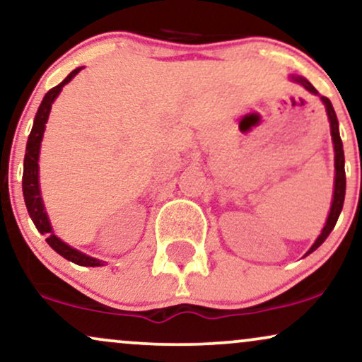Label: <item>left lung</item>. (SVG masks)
Listing matches in <instances>:
<instances>
[{
    "label": "left lung",
    "instance_id": "8db88e82",
    "mask_svg": "<svg viewBox=\"0 0 362 362\" xmlns=\"http://www.w3.org/2000/svg\"><path fill=\"white\" fill-rule=\"evenodd\" d=\"M291 80L296 81V83L303 85L304 88L309 91V93H313V95H315V97L321 98V102L324 103V107H326L329 127H331L332 145H334V172H336V175H334V192H332L331 210H329L327 221H326V223H324V228L321 230V234H319V237H317V239H315L314 244L310 245V249L308 250V252L304 254V257H308V255H309L310 252H314V250L317 249L319 245H322V242L327 239L329 234H331L334 226H336L337 218H339V215H341L342 205H344V195H346L344 150H342V140H341V135H339V122H337L336 112H334L331 100L326 98V97H321V95H319V91L315 90L314 86L310 85L308 80L303 78V76H299V75H291Z\"/></svg>",
    "mask_w": 362,
    "mask_h": 362
}]
</instances>
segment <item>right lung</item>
<instances>
[{
  "label": "right lung",
  "mask_w": 362,
  "mask_h": 362,
  "mask_svg": "<svg viewBox=\"0 0 362 362\" xmlns=\"http://www.w3.org/2000/svg\"><path fill=\"white\" fill-rule=\"evenodd\" d=\"M85 66L76 68L73 70L70 75L66 76L62 83L53 86L52 90L48 91L43 97V102L40 103L38 112H36L33 128H31V134L28 136V144H26V153H25V163H23V197H25L26 209H28V214L33 221L35 227L38 228L40 234L47 235L48 245L52 247L54 252L65 257L70 262L76 265H83V267H102L105 265L103 260L90 257L83 252H80L75 247L68 245L66 242H63L59 237L54 234L52 222H49L48 212L45 209L43 197H41V189H40V148H41V140H43L45 128H47V122L49 117V110H52V105L59 93H62L63 86L75 78L78 73L83 70Z\"/></svg>",
  "instance_id": "right-lung-1"
}]
</instances>
